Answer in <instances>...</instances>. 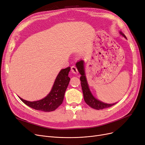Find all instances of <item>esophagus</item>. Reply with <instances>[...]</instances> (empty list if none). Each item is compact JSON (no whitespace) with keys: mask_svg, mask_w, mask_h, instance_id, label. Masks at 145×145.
<instances>
[{"mask_svg":"<svg viewBox=\"0 0 145 145\" xmlns=\"http://www.w3.org/2000/svg\"><path fill=\"white\" fill-rule=\"evenodd\" d=\"M71 71H72V72L73 73H74V74H76V73H78L77 67H76V66H72L71 67Z\"/></svg>","mask_w":145,"mask_h":145,"instance_id":"obj_1","label":"esophagus"}]
</instances>
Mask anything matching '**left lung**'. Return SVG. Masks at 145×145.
I'll return each mask as SVG.
<instances>
[{"label": "left lung", "mask_w": 145, "mask_h": 145, "mask_svg": "<svg viewBox=\"0 0 145 145\" xmlns=\"http://www.w3.org/2000/svg\"><path fill=\"white\" fill-rule=\"evenodd\" d=\"M120 33L126 39V37H125L124 34H123L121 32H120ZM76 65L79 73L81 74L80 80L81 82L82 89L83 91L84 98L86 104L90 106L91 108L95 110H103L104 108H108L116 104H106L103 103L102 101H100L99 100H98L94 97L90 91L89 86H88L86 78L85 76L84 60L79 61L76 63Z\"/></svg>", "instance_id": "1"}]
</instances>
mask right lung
<instances>
[{"mask_svg": "<svg viewBox=\"0 0 145 145\" xmlns=\"http://www.w3.org/2000/svg\"><path fill=\"white\" fill-rule=\"evenodd\" d=\"M70 70V67L61 69L55 79L51 91L44 98L31 102L19 98L25 104L33 109L44 112L54 111L63 101L65 93L71 79L68 76Z\"/></svg>", "mask_w": 145, "mask_h": 145, "instance_id": "obj_1", "label": "right lung"}]
</instances>
